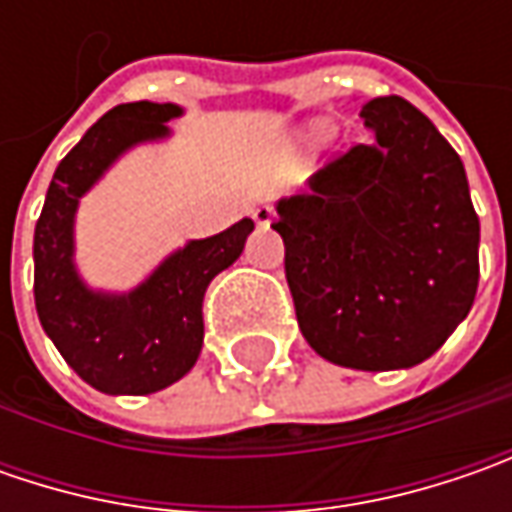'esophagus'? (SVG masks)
<instances>
[{"label": "esophagus", "instance_id": "1", "mask_svg": "<svg viewBox=\"0 0 512 512\" xmlns=\"http://www.w3.org/2000/svg\"><path fill=\"white\" fill-rule=\"evenodd\" d=\"M276 219V210L270 205H259L256 210H253V222L259 227H270V222Z\"/></svg>", "mask_w": 512, "mask_h": 512}]
</instances>
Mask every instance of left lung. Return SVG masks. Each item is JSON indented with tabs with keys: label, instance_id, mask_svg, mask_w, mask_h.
Masks as SVG:
<instances>
[{
	"label": "left lung",
	"instance_id": "obj_1",
	"mask_svg": "<svg viewBox=\"0 0 512 512\" xmlns=\"http://www.w3.org/2000/svg\"><path fill=\"white\" fill-rule=\"evenodd\" d=\"M373 145L333 156L279 202L285 276L307 344L353 370L430 359L479 287V216L459 153L402 96L362 108Z\"/></svg>",
	"mask_w": 512,
	"mask_h": 512
}]
</instances>
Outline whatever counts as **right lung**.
I'll return each instance as SVG.
<instances>
[{
  "label": "right lung",
  "mask_w": 512,
  "mask_h": 512,
  "mask_svg": "<svg viewBox=\"0 0 512 512\" xmlns=\"http://www.w3.org/2000/svg\"><path fill=\"white\" fill-rule=\"evenodd\" d=\"M176 105L130 102L108 110L53 173L33 233V299L39 322L62 359L96 390L145 396L182 379L199 359L202 299L216 273L230 267L247 233L242 219L222 233L173 253L128 296L90 293L73 270V213L110 162L136 142L159 139Z\"/></svg>",
  "instance_id": "right-lung-1"
}]
</instances>
